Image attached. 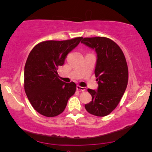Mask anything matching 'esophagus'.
<instances>
[{
  "label": "esophagus",
  "instance_id": "esophagus-1",
  "mask_svg": "<svg viewBox=\"0 0 152 152\" xmlns=\"http://www.w3.org/2000/svg\"><path fill=\"white\" fill-rule=\"evenodd\" d=\"M76 89L79 91H85L86 90L85 87H81V86H76Z\"/></svg>",
  "mask_w": 152,
  "mask_h": 152
}]
</instances>
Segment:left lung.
I'll return each mask as SVG.
<instances>
[{
  "mask_svg": "<svg viewBox=\"0 0 152 152\" xmlns=\"http://www.w3.org/2000/svg\"><path fill=\"white\" fill-rule=\"evenodd\" d=\"M81 43L97 53L95 75L98 90L88 89L92 101L86 104L90 114L98 117L109 115L120 103L128 83V67L122 49L112 39L103 37H85Z\"/></svg>",
  "mask_w": 152,
  "mask_h": 152,
  "instance_id": "8db88e82",
  "label": "left lung"
}]
</instances>
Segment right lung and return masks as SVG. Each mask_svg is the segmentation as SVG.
<instances>
[{
  "instance_id": "add662e5",
  "label": "right lung",
  "mask_w": 152,
  "mask_h": 152,
  "mask_svg": "<svg viewBox=\"0 0 152 152\" xmlns=\"http://www.w3.org/2000/svg\"><path fill=\"white\" fill-rule=\"evenodd\" d=\"M82 39L79 37L62 41H44L29 54L25 66L24 88L31 105L39 114L50 118L58 115L76 92V83L60 80L57 69Z\"/></svg>"
}]
</instances>
